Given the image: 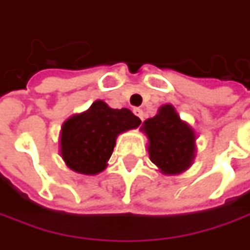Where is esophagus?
I'll return each instance as SVG.
<instances>
[{
  "label": "esophagus",
  "instance_id": "1",
  "mask_svg": "<svg viewBox=\"0 0 250 250\" xmlns=\"http://www.w3.org/2000/svg\"><path fill=\"white\" fill-rule=\"evenodd\" d=\"M133 112H135V115H138L140 120L143 121V111L140 110V108H135V110H133Z\"/></svg>",
  "mask_w": 250,
  "mask_h": 250
}]
</instances>
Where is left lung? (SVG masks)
Returning a JSON list of instances; mask_svg holds the SVG:
<instances>
[{"label":"left lung","instance_id":"1","mask_svg":"<svg viewBox=\"0 0 250 250\" xmlns=\"http://www.w3.org/2000/svg\"><path fill=\"white\" fill-rule=\"evenodd\" d=\"M149 139L150 160L166 175L181 174L195 159V130L179 118L171 104L160 107L159 114L143 122Z\"/></svg>","mask_w":250,"mask_h":250}]
</instances>
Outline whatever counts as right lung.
Instances as JSON below:
<instances>
[{"label":"right lung","mask_w":250,"mask_h":250,"mask_svg":"<svg viewBox=\"0 0 250 250\" xmlns=\"http://www.w3.org/2000/svg\"><path fill=\"white\" fill-rule=\"evenodd\" d=\"M139 125V118L128 108L114 110L104 101H94L89 110L63 122L61 157L75 172L96 175L107 167L117 136Z\"/></svg>","instance_id":"obj_1"}]
</instances>
